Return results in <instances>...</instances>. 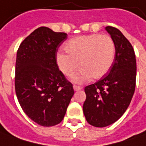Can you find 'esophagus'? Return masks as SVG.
I'll return each mask as SVG.
<instances>
[{"mask_svg": "<svg viewBox=\"0 0 146 146\" xmlns=\"http://www.w3.org/2000/svg\"><path fill=\"white\" fill-rule=\"evenodd\" d=\"M82 86H76V85H74L73 86V90H75V91H78V90H82Z\"/></svg>", "mask_w": 146, "mask_h": 146, "instance_id": "34e87169", "label": "esophagus"}]
</instances>
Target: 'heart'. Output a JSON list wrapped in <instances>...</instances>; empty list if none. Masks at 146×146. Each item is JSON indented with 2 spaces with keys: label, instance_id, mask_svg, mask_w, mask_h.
<instances>
[{
  "label": "heart",
  "instance_id": "b5f03b06",
  "mask_svg": "<svg viewBox=\"0 0 146 146\" xmlns=\"http://www.w3.org/2000/svg\"><path fill=\"white\" fill-rule=\"evenodd\" d=\"M64 49L66 53L59 52L56 56L58 68L69 77L78 69L80 62L82 68L72 77L77 84L104 77L111 68L115 54V43L108 35L78 36L66 42Z\"/></svg>",
  "mask_w": 146,
  "mask_h": 146
}]
</instances>
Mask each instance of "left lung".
<instances>
[{"label": "left lung", "instance_id": "obj_1", "mask_svg": "<svg viewBox=\"0 0 146 146\" xmlns=\"http://www.w3.org/2000/svg\"><path fill=\"white\" fill-rule=\"evenodd\" d=\"M115 43V54L110 72L98 82L85 87L83 112L90 125H111L126 111L136 86L137 62L133 46L117 28L107 27Z\"/></svg>", "mask_w": 146, "mask_h": 146}]
</instances>
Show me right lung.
<instances>
[{"label": "right lung", "instance_id": "right-lung-1", "mask_svg": "<svg viewBox=\"0 0 146 146\" xmlns=\"http://www.w3.org/2000/svg\"><path fill=\"white\" fill-rule=\"evenodd\" d=\"M67 34L41 27L20 44L15 66V91L31 119L43 127L63 120L74 94L56 64V52Z\"/></svg>", "mask_w": 146, "mask_h": 146}]
</instances>
